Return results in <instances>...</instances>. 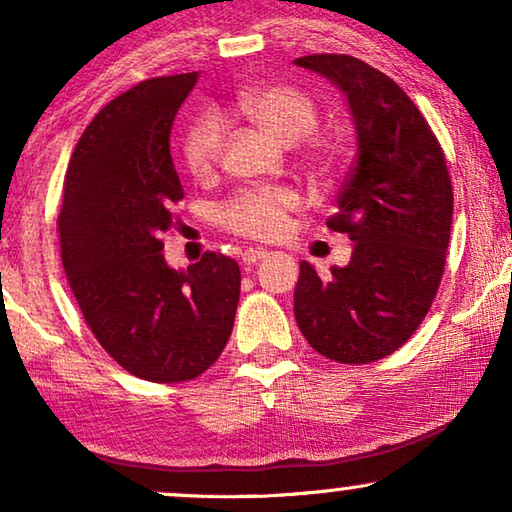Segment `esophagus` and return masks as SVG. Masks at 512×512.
<instances>
[{"mask_svg": "<svg viewBox=\"0 0 512 512\" xmlns=\"http://www.w3.org/2000/svg\"><path fill=\"white\" fill-rule=\"evenodd\" d=\"M265 256H268V251H265V249H244L242 251V263L244 265H256Z\"/></svg>", "mask_w": 512, "mask_h": 512, "instance_id": "esophagus-1", "label": "esophagus"}]
</instances>
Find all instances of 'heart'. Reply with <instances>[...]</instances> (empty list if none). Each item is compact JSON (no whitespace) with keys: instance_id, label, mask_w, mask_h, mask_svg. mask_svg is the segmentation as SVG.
Wrapping results in <instances>:
<instances>
[{"instance_id":"obj_1","label":"heart","mask_w":512,"mask_h":512,"mask_svg":"<svg viewBox=\"0 0 512 512\" xmlns=\"http://www.w3.org/2000/svg\"><path fill=\"white\" fill-rule=\"evenodd\" d=\"M237 109L282 144H296L317 125L319 111L312 97L296 86L272 83L244 90ZM226 128L216 114L195 118L184 137V163L195 179H212L221 165ZM300 207L291 188H244L219 209L221 226L251 240H272L286 228V219Z\"/></svg>"}]
</instances>
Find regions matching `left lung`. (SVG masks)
<instances>
[{"mask_svg": "<svg viewBox=\"0 0 512 512\" xmlns=\"http://www.w3.org/2000/svg\"><path fill=\"white\" fill-rule=\"evenodd\" d=\"M347 97L356 160L326 221L354 242L345 268L319 277L300 261L293 314L321 356L370 363L396 352L429 312L445 270L452 181L443 149L415 102L352 55H305Z\"/></svg>", "mask_w": 512, "mask_h": 512, "instance_id": "obj_1", "label": "left lung"}]
</instances>
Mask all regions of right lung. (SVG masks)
<instances>
[{"mask_svg": "<svg viewBox=\"0 0 512 512\" xmlns=\"http://www.w3.org/2000/svg\"><path fill=\"white\" fill-rule=\"evenodd\" d=\"M198 72L137 83L76 144L58 216L62 268L111 359L149 382H186L219 359L240 300V265L207 251L174 270L160 235L184 198L170 153L174 116Z\"/></svg>", "mask_w": 512, "mask_h": 512, "instance_id": "1", "label": "right lung"}]
</instances>
